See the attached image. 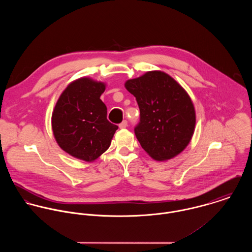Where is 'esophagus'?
Returning <instances> with one entry per match:
<instances>
[{"instance_id": "1", "label": "esophagus", "mask_w": 252, "mask_h": 252, "mask_svg": "<svg viewBox=\"0 0 252 252\" xmlns=\"http://www.w3.org/2000/svg\"><path fill=\"white\" fill-rule=\"evenodd\" d=\"M127 126H128L127 120H123V121L119 124V128H120V129H124V128H126Z\"/></svg>"}]
</instances>
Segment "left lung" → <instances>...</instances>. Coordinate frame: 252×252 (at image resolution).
I'll list each match as a JSON object with an SVG mask.
<instances>
[{
    "instance_id": "1",
    "label": "left lung",
    "mask_w": 252,
    "mask_h": 252,
    "mask_svg": "<svg viewBox=\"0 0 252 252\" xmlns=\"http://www.w3.org/2000/svg\"><path fill=\"white\" fill-rule=\"evenodd\" d=\"M125 87L140 108L135 134L142 147L157 161L180 154L190 143L196 123L195 108L186 91L160 71L129 79Z\"/></svg>"
}]
</instances>
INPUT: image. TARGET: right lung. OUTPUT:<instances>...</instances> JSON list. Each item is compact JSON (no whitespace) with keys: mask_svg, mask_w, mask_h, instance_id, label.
Returning <instances> with one entry per match:
<instances>
[{"mask_svg":"<svg viewBox=\"0 0 252 252\" xmlns=\"http://www.w3.org/2000/svg\"><path fill=\"white\" fill-rule=\"evenodd\" d=\"M106 85L88 77L70 83L58 99L51 123L59 146L75 158L91 162L110 145L118 129L107 118V107L100 99Z\"/></svg>","mask_w":252,"mask_h":252,"instance_id":"obj_1","label":"right lung"}]
</instances>
